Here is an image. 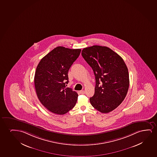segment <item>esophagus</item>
Segmentation results:
<instances>
[{"instance_id":"34e87169","label":"esophagus","mask_w":157,"mask_h":157,"mask_svg":"<svg viewBox=\"0 0 157 157\" xmlns=\"http://www.w3.org/2000/svg\"><path fill=\"white\" fill-rule=\"evenodd\" d=\"M80 93L82 94H85V91L84 90H80Z\"/></svg>"}]
</instances>
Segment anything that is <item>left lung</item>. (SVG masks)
I'll list each match as a JSON object with an SVG mask.
<instances>
[{
  "label": "left lung",
  "mask_w": 157,
  "mask_h": 157,
  "mask_svg": "<svg viewBox=\"0 0 157 157\" xmlns=\"http://www.w3.org/2000/svg\"><path fill=\"white\" fill-rule=\"evenodd\" d=\"M82 55L95 76L90 104L103 113L112 111L124 100L128 90V70L124 61L109 47L98 45L85 48Z\"/></svg>",
  "instance_id": "left-lung-1"
}]
</instances>
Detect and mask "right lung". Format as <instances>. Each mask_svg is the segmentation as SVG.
I'll use <instances>...</instances> for the list:
<instances>
[{"mask_svg":"<svg viewBox=\"0 0 157 157\" xmlns=\"http://www.w3.org/2000/svg\"><path fill=\"white\" fill-rule=\"evenodd\" d=\"M80 49L56 47L43 57L35 72V89L41 103L55 114L67 113L75 106L77 93L66 88L68 71L79 57Z\"/></svg>","mask_w":157,"mask_h":157,"instance_id":"right-lung-1","label":"right lung"}]
</instances>
